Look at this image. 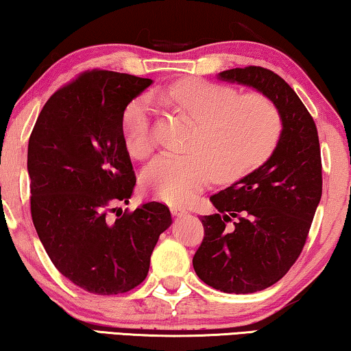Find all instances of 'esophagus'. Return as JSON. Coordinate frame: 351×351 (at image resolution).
Masks as SVG:
<instances>
[{
	"instance_id": "1",
	"label": "esophagus",
	"mask_w": 351,
	"mask_h": 351,
	"mask_svg": "<svg viewBox=\"0 0 351 351\" xmlns=\"http://www.w3.org/2000/svg\"><path fill=\"white\" fill-rule=\"evenodd\" d=\"M171 212H172V215H174V217H183V215H186V213H188V212H186V208L179 207V206L171 207Z\"/></svg>"
}]
</instances>
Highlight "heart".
Wrapping results in <instances>:
<instances>
[{
    "mask_svg": "<svg viewBox=\"0 0 351 351\" xmlns=\"http://www.w3.org/2000/svg\"><path fill=\"white\" fill-rule=\"evenodd\" d=\"M157 99L194 122L188 154L161 155L143 174V185L168 204L191 201L212 177L219 183L241 179L265 163L281 141V112L263 94L239 95L230 86L185 78ZM121 132L132 157L152 154V110L144 100L125 106Z\"/></svg>",
    "mask_w": 351,
    "mask_h": 351,
    "instance_id": "b5f03b06",
    "label": "heart"
}]
</instances>
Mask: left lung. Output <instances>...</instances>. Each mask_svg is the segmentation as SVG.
<instances>
[{
	"label": "left lung",
	"instance_id": "left-lung-1",
	"mask_svg": "<svg viewBox=\"0 0 351 351\" xmlns=\"http://www.w3.org/2000/svg\"><path fill=\"white\" fill-rule=\"evenodd\" d=\"M218 78L257 89L282 117L271 157L210 197L218 213L201 218L204 240L193 257L210 287L254 293L276 284L303 251L322 197L319 133L300 97L271 70L230 69Z\"/></svg>",
	"mask_w": 351,
	"mask_h": 351
}]
</instances>
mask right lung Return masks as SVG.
Instances as JSON below:
<instances>
[{
    "label": "right lung",
    "instance_id": "right-lung-1",
    "mask_svg": "<svg viewBox=\"0 0 351 351\" xmlns=\"http://www.w3.org/2000/svg\"><path fill=\"white\" fill-rule=\"evenodd\" d=\"M152 80L86 70L42 108L28 144L31 217L58 271L97 295L141 284L169 208L147 202L112 219V204L132 197L136 177L123 144L125 106Z\"/></svg>",
    "mask_w": 351,
    "mask_h": 351
}]
</instances>
